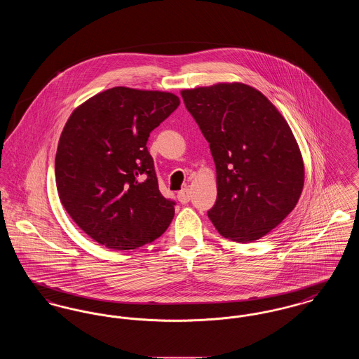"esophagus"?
<instances>
[{
	"label": "esophagus",
	"mask_w": 359,
	"mask_h": 359,
	"mask_svg": "<svg viewBox=\"0 0 359 359\" xmlns=\"http://www.w3.org/2000/svg\"><path fill=\"white\" fill-rule=\"evenodd\" d=\"M177 199H179V202H180V203H183V205L188 203V202H189V199H191L189 189H188V188H183V189H180V191L177 192Z\"/></svg>",
	"instance_id": "34e87169"
}]
</instances>
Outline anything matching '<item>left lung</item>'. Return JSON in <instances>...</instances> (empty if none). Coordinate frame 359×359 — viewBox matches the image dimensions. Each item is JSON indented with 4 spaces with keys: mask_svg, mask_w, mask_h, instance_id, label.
Wrapping results in <instances>:
<instances>
[{
    "mask_svg": "<svg viewBox=\"0 0 359 359\" xmlns=\"http://www.w3.org/2000/svg\"><path fill=\"white\" fill-rule=\"evenodd\" d=\"M210 144L217 202L207 212L224 238H262L296 207L304 161L288 122L261 91L233 82L182 90Z\"/></svg>",
    "mask_w": 359,
    "mask_h": 359,
    "instance_id": "left-lung-1",
    "label": "left lung"
}]
</instances>
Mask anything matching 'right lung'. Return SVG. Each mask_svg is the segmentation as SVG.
<instances>
[{"label":"right lung","mask_w":359,"mask_h":359,"mask_svg":"<svg viewBox=\"0 0 359 359\" xmlns=\"http://www.w3.org/2000/svg\"><path fill=\"white\" fill-rule=\"evenodd\" d=\"M179 104L172 93L118 86L71 113L55 157L56 188L90 238L130 250L168 229L175 203L158 189L147 141Z\"/></svg>","instance_id":"right-lung-1"}]
</instances>
